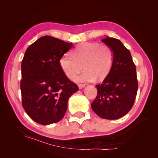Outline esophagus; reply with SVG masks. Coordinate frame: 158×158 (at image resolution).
<instances>
[{
	"mask_svg": "<svg viewBox=\"0 0 158 158\" xmlns=\"http://www.w3.org/2000/svg\"><path fill=\"white\" fill-rule=\"evenodd\" d=\"M78 85L79 89H82V88H84L85 87V84H78Z\"/></svg>",
	"mask_w": 158,
	"mask_h": 158,
	"instance_id": "obj_1",
	"label": "esophagus"
}]
</instances>
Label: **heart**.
<instances>
[{
    "mask_svg": "<svg viewBox=\"0 0 158 158\" xmlns=\"http://www.w3.org/2000/svg\"><path fill=\"white\" fill-rule=\"evenodd\" d=\"M71 55L66 53L60 57L59 64L61 70L70 79L76 76L74 81L86 82L103 80L109 74L112 68L114 55L111 47L97 42H84L78 45Z\"/></svg>",
    "mask_w": 158,
    "mask_h": 158,
    "instance_id": "b5f03b06",
    "label": "heart"
}]
</instances>
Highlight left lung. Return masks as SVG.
Masks as SVG:
<instances>
[{
	"mask_svg": "<svg viewBox=\"0 0 158 158\" xmlns=\"http://www.w3.org/2000/svg\"><path fill=\"white\" fill-rule=\"evenodd\" d=\"M102 41L112 49L113 63L103 82L95 85L98 95L91 107L99 117L114 120L125 115L135 103L138 90L136 66L130 51L120 40L106 36Z\"/></svg>",
	"mask_w": 158,
	"mask_h": 158,
	"instance_id": "8db88e82",
	"label": "left lung"
}]
</instances>
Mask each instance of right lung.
Returning a JSON list of instances; mask_svg holds the SVG:
<instances>
[{
	"label": "right lung",
	"instance_id": "right-lung-1",
	"mask_svg": "<svg viewBox=\"0 0 158 158\" xmlns=\"http://www.w3.org/2000/svg\"><path fill=\"white\" fill-rule=\"evenodd\" d=\"M73 47V43L45 35L33 43L25 52L21 65L22 106L40 125L60 121L69 98L79 89L59 64L60 57Z\"/></svg>",
	"mask_w": 158,
	"mask_h": 158
}]
</instances>
